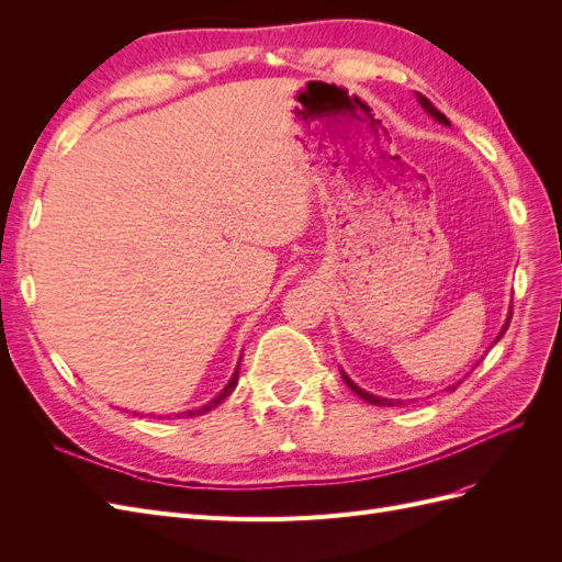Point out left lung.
Here are the masks:
<instances>
[{"instance_id": "left-lung-1", "label": "left lung", "mask_w": 562, "mask_h": 562, "mask_svg": "<svg viewBox=\"0 0 562 562\" xmlns=\"http://www.w3.org/2000/svg\"><path fill=\"white\" fill-rule=\"evenodd\" d=\"M417 100H419V105L424 108V112H427L429 116H434L436 119V122L438 124H443V126H450V119L443 114V112H438L436 108H434V103H431V100L427 98V95H422V93H417ZM508 321H512V312H508V316H506V323H504V328L499 330V335H497V339H495V342H499V339H502V335L506 333V328H508ZM339 372H342V380L347 382V386L353 391V394L356 396H361L363 401H368V403H372V405H386V407H394V405H403V401H394V398H382V396H375V394H370V391H366V389H361L359 384H356L349 375H347V372L345 370H339ZM459 384H462V380H459V382H454V384H450L448 386V391H454Z\"/></svg>"}]
</instances>
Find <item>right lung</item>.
<instances>
[{"mask_svg": "<svg viewBox=\"0 0 562 562\" xmlns=\"http://www.w3.org/2000/svg\"><path fill=\"white\" fill-rule=\"evenodd\" d=\"M239 368H241V359H239V366H236L234 368V372H232V378H229V382L225 384V389L223 391H220V394L217 396H213L209 403H203V405H199V407H194V411H187V413H180V415H176V417H196V415H206L209 411H213V407H217L220 403H223L229 394H232V391L236 389V382H239Z\"/></svg>", "mask_w": 562, "mask_h": 562, "instance_id": "obj_1", "label": "right lung"}]
</instances>
